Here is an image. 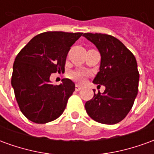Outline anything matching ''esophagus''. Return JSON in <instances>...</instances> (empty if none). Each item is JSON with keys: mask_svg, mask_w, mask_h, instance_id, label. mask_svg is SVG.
Here are the masks:
<instances>
[{"mask_svg": "<svg viewBox=\"0 0 154 154\" xmlns=\"http://www.w3.org/2000/svg\"><path fill=\"white\" fill-rule=\"evenodd\" d=\"M81 89H82V87H81V86H79V85H76V86H75V90L77 91H80Z\"/></svg>", "mask_w": 154, "mask_h": 154, "instance_id": "1", "label": "esophagus"}]
</instances>
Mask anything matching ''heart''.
<instances>
[{
	"label": "heart",
	"mask_w": 154,
	"mask_h": 154,
	"mask_svg": "<svg viewBox=\"0 0 154 154\" xmlns=\"http://www.w3.org/2000/svg\"><path fill=\"white\" fill-rule=\"evenodd\" d=\"M90 73L83 69H76L72 71L68 74V77L74 82H77L78 83H82L87 77H89Z\"/></svg>",
	"instance_id": "1"
}]
</instances>
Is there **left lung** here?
Returning <instances> with one entry per match:
<instances>
[{
    "mask_svg": "<svg viewBox=\"0 0 154 154\" xmlns=\"http://www.w3.org/2000/svg\"><path fill=\"white\" fill-rule=\"evenodd\" d=\"M101 56L100 72L93 82L103 85L102 94L95 93L85 104L87 114L97 122L114 125L125 118L131 110L139 90V73L134 54L122 42L105 34L85 33Z\"/></svg>",
    "mask_w": 154,
    "mask_h": 154,
    "instance_id": "obj_1",
    "label": "left lung"
}]
</instances>
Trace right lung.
Here are the masks:
<instances>
[{
    "label": "right lung",
    "mask_w": 154,
    "mask_h": 154,
    "mask_svg": "<svg viewBox=\"0 0 154 154\" xmlns=\"http://www.w3.org/2000/svg\"><path fill=\"white\" fill-rule=\"evenodd\" d=\"M82 33L48 31L36 35L20 51L13 65L11 85L20 110L32 122L45 124L58 118L75 91L63 79L50 84L51 74L63 72L71 47Z\"/></svg>",
    "instance_id": "add662e5"
}]
</instances>
